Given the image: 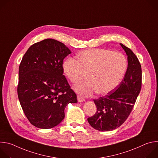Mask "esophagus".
<instances>
[{
	"label": "esophagus",
	"mask_w": 158,
	"mask_h": 158,
	"mask_svg": "<svg viewBox=\"0 0 158 158\" xmlns=\"http://www.w3.org/2000/svg\"><path fill=\"white\" fill-rule=\"evenodd\" d=\"M77 101H78V102H83V101H85V99H84V98L81 97V96H77Z\"/></svg>",
	"instance_id": "esophagus-1"
}]
</instances>
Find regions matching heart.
Masks as SVG:
<instances>
[{"label":"heart","instance_id":"1","mask_svg":"<svg viewBox=\"0 0 158 158\" xmlns=\"http://www.w3.org/2000/svg\"><path fill=\"white\" fill-rule=\"evenodd\" d=\"M77 60L69 57L63 63V71L73 83L82 79L87 74L89 79L74 86L75 91L84 96L96 92L106 94L121 82L127 69L125 56L118 52L104 49L83 51L77 56Z\"/></svg>","mask_w":158,"mask_h":158}]
</instances>
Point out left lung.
Here are the masks:
<instances>
[{"label":"left lung","instance_id":"1","mask_svg":"<svg viewBox=\"0 0 158 158\" xmlns=\"http://www.w3.org/2000/svg\"><path fill=\"white\" fill-rule=\"evenodd\" d=\"M120 44L127 56L128 66L124 77L114 91L94 100L96 113L87 118L89 124L100 131H112L121 126L130 114L141 91L140 62L129 48Z\"/></svg>","mask_w":158,"mask_h":158}]
</instances>
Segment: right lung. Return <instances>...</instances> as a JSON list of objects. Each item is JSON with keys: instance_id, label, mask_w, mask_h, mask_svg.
Masks as SVG:
<instances>
[{"instance_id": "right-lung-1", "label": "right lung", "mask_w": 158, "mask_h": 158, "mask_svg": "<svg viewBox=\"0 0 158 158\" xmlns=\"http://www.w3.org/2000/svg\"><path fill=\"white\" fill-rule=\"evenodd\" d=\"M71 53L63 43L46 39L32 45L22 57L18 98L26 116L38 128L56 126L64 119L67 105L77 102L63 75V60Z\"/></svg>"}]
</instances>
